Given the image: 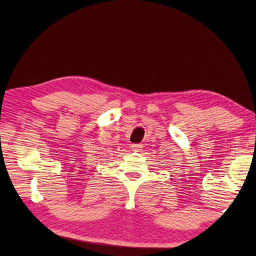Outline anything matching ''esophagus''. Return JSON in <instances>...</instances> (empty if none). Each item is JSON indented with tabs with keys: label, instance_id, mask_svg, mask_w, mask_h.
I'll return each instance as SVG.
<instances>
[{
	"label": "esophagus",
	"instance_id": "obj_1",
	"mask_svg": "<svg viewBox=\"0 0 256 256\" xmlns=\"http://www.w3.org/2000/svg\"><path fill=\"white\" fill-rule=\"evenodd\" d=\"M131 147H132L134 152H141L143 146L141 144H132V146H131Z\"/></svg>",
	"mask_w": 256,
	"mask_h": 256
}]
</instances>
